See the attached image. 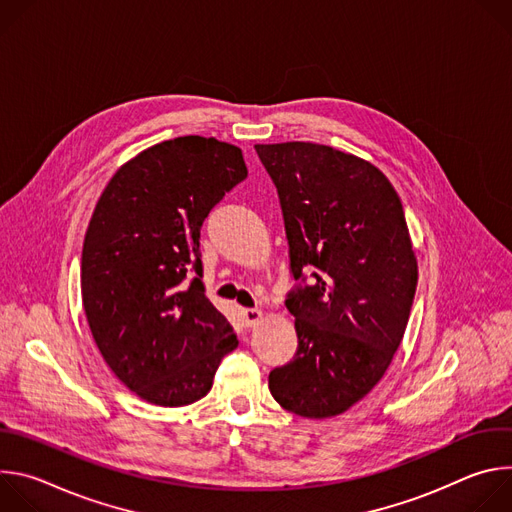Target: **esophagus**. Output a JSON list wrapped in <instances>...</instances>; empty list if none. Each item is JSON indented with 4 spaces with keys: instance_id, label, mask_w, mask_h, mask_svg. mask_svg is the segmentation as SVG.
I'll list each match as a JSON object with an SVG mask.
<instances>
[{
    "instance_id": "esophagus-1",
    "label": "esophagus",
    "mask_w": 512,
    "mask_h": 512,
    "mask_svg": "<svg viewBox=\"0 0 512 512\" xmlns=\"http://www.w3.org/2000/svg\"><path fill=\"white\" fill-rule=\"evenodd\" d=\"M243 320L247 326H255L263 320V312L259 308H247V310H243Z\"/></svg>"
}]
</instances>
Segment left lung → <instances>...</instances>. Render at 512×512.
<instances>
[{
  "label": "left lung",
  "instance_id": "8db88e82",
  "mask_svg": "<svg viewBox=\"0 0 512 512\" xmlns=\"http://www.w3.org/2000/svg\"><path fill=\"white\" fill-rule=\"evenodd\" d=\"M255 150L279 194L291 273L314 269L285 302L298 352L271 371L269 391L291 413L334 417L383 379L407 328L417 257L403 204L377 166L330 145Z\"/></svg>",
  "mask_w": 512,
  "mask_h": 512
}]
</instances>
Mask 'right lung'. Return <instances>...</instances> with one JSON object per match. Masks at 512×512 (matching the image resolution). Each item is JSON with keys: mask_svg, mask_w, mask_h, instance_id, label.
<instances>
[{"mask_svg": "<svg viewBox=\"0 0 512 512\" xmlns=\"http://www.w3.org/2000/svg\"><path fill=\"white\" fill-rule=\"evenodd\" d=\"M245 176L237 145L184 135L125 162L95 206L81 259L85 316L107 367L152 405L202 399L239 344L204 296L200 227Z\"/></svg>", "mask_w": 512, "mask_h": 512, "instance_id": "obj_1", "label": "right lung"}]
</instances>
